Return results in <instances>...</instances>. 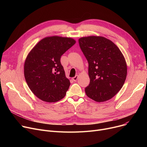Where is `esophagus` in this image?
Wrapping results in <instances>:
<instances>
[{
	"instance_id": "34e87169",
	"label": "esophagus",
	"mask_w": 147,
	"mask_h": 147,
	"mask_svg": "<svg viewBox=\"0 0 147 147\" xmlns=\"http://www.w3.org/2000/svg\"><path fill=\"white\" fill-rule=\"evenodd\" d=\"M78 78H79V76H78V75H76V76H74V78H73V80L74 81H77V80L78 79Z\"/></svg>"
}]
</instances>
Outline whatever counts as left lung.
Here are the masks:
<instances>
[{"mask_svg":"<svg viewBox=\"0 0 147 147\" xmlns=\"http://www.w3.org/2000/svg\"><path fill=\"white\" fill-rule=\"evenodd\" d=\"M79 43L89 64L86 95L99 102L110 99L126 78L127 65L122 53L113 42L101 36L82 37Z\"/></svg>","mask_w":147,"mask_h":147,"instance_id":"1","label":"left lung"}]
</instances>
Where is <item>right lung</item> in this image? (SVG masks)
Segmentation results:
<instances>
[{
	"mask_svg": "<svg viewBox=\"0 0 147 147\" xmlns=\"http://www.w3.org/2000/svg\"><path fill=\"white\" fill-rule=\"evenodd\" d=\"M75 43L71 38L47 37L28 53L24 64L25 79L30 90L42 101L55 102L65 96L70 82L60 60Z\"/></svg>",
	"mask_w": 147,
	"mask_h": 147,
	"instance_id": "1",
	"label": "right lung"
}]
</instances>
